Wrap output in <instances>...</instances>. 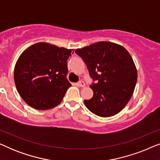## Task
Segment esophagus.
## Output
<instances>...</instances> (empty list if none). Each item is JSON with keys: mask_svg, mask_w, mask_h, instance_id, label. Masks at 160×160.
<instances>
[{"mask_svg": "<svg viewBox=\"0 0 160 160\" xmlns=\"http://www.w3.org/2000/svg\"><path fill=\"white\" fill-rule=\"evenodd\" d=\"M77 86L80 87H85V83L84 82H82V81H81V82L77 83Z\"/></svg>", "mask_w": 160, "mask_h": 160, "instance_id": "34e87169", "label": "esophagus"}]
</instances>
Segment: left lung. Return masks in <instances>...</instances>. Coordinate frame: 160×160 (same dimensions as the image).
Wrapping results in <instances>:
<instances>
[{
  "label": "left lung",
  "mask_w": 160,
  "mask_h": 160,
  "mask_svg": "<svg viewBox=\"0 0 160 160\" xmlns=\"http://www.w3.org/2000/svg\"><path fill=\"white\" fill-rule=\"evenodd\" d=\"M83 59L96 84L90 100L84 104L94 114L112 117L119 113L132 97L138 72L128 50L108 41H100L75 51Z\"/></svg>",
  "instance_id": "obj_1"
}]
</instances>
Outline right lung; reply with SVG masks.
<instances>
[{
	"instance_id": "1",
	"label": "right lung",
	"mask_w": 160,
	"mask_h": 160,
	"mask_svg": "<svg viewBox=\"0 0 160 160\" xmlns=\"http://www.w3.org/2000/svg\"><path fill=\"white\" fill-rule=\"evenodd\" d=\"M73 49L39 42L30 46L19 57L14 78L17 92L28 105L48 110L62 102L71 86L66 78L68 59Z\"/></svg>"
}]
</instances>
